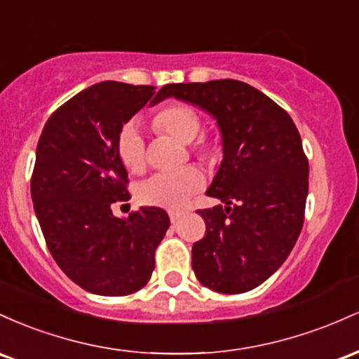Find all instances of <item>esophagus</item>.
Listing matches in <instances>:
<instances>
[{
    "label": "esophagus",
    "mask_w": 359,
    "mask_h": 359,
    "mask_svg": "<svg viewBox=\"0 0 359 359\" xmlns=\"http://www.w3.org/2000/svg\"><path fill=\"white\" fill-rule=\"evenodd\" d=\"M181 215H183V213H181V212L171 210V212H169V220H171L172 224H176V222H178V220L181 219Z\"/></svg>",
    "instance_id": "34e87169"
}]
</instances>
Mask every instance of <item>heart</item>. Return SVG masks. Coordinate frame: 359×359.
<instances>
[{
    "instance_id": "b5f03b06",
    "label": "heart",
    "mask_w": 359,
    "mask_h": 359,
    "mask_svg": "<svg viewBox=\"0 0 359 359\" xmlns=\"http://www.w3.org/2000/svg\"><path fill=\"white\" fill-rule=\"evenodd\" d=\"M154 127L175 137L183 144L195 140L201 128L200 115L183 103H171L154 115ZM195 152L203 159L215 154V147L207 139H200ZM116 154L128 172H142L146 168V146L142 134L134 122L127 123L116 139ZM205 184V176L198 168L187 166L172 172H156L137 187V198L149 207L180 208L198 193Z\"/></svg>"
}]
</instances>
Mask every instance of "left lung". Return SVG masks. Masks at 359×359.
I'll return each instance as SVG.
<instances>
[{
    "label": "left lung",
    "instance_id": "1",
    "mask_svg": "<svg viewBox=\"0 0 359 359\" xmlns=\"http://www.w3.org/2000/svg\"><path fill=\"white\" fill-rule=\"evenodd\" d=\"M166 98L201 108L217 120L224 159L198 210L205 237L191 266L203 287L244 293L259 287L299 239L309 193V161L295 123L264 93L236 79L166 84Z\"/></svg>",
    "mask_w": 359,
    "mask_h": 359
}]
</instances>
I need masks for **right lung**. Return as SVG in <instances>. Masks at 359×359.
Instances as JSON below:
<instances>
[{
	"mask_svg": "<svg viewBox=\"0 0 359 359\" xmlns=\"http://www.w3.org/2000/svg\"><path fill=\"white\" fill-rule=\"evenodd\" d=\"M164 98L154 86L96 83L59 107L39 139L30 183L35 215L55 263L90 293L130 295L152 275L168 213L140 207L120 219L111 205L130 198L116 154L120 130L146 103Z\"/></svg>",
	"mask_w": 359,
	"mask_h": 359,
	"instance_id": "add662e5",
	"label": "right lung"
}]
</instances>
